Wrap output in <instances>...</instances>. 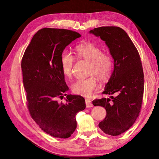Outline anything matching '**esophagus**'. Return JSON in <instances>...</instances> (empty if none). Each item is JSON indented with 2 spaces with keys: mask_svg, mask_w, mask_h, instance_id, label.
<instances>
[{
  "mask_svg": "<svg viewBox=\"0 0 159 159\" xmlns=\"http://www.w3.org/2000/svg\"><path fill=\"white\" fill-rule=\"evenodd\" d=\"M85 103H86V107L87 108H89V107H93V104H92V100H90L89 99H86L85 100Z\"/></svg>",
  "mask_w": 159,
  "mask_h": 159,
  "instance_id": "34e87169",
  "label": "esophagus"
}]
</instances>
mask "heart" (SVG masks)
Returning a JSON list of instances; mask_svg holds the SVG:
<instances>
[{
    "instance_id": "heart-1",
    "label": "heart",
    "mask_w": 159,
    "mask_h": 159,
    "mask_svg": "<svg viewBox=\"0 0 159 159\" xmlns=\"http://www.w3.org/2000/svg\"><path fill=\"white\" fill-rule=\"evenodd\" d=\"M77 57L89 61V75L86 79H78L72 85L73 93L89 97L98 86V79L105 82L110 79L113 70V59L109 53L102 52V50L92 43H83L76 46ZM74 57L70 52H63L61 55L60 63L63 75L70 78L72 74Z\"/></svg>"
}]
</instances>
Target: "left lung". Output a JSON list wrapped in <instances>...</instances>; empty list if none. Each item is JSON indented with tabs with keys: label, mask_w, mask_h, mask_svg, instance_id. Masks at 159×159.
<instances>
[{
	"label": "left lung",
	"mask_w": 159,
	"mask_h": 159,
	"mask_svg": "<svg viewBox=\"0 0 159 159\" xmlns=\"http://www.w3.org/2000/svg\"><path fill=\"white\" fill-rule=\"evenodd\" d=\"M90 33L105 42L114 60V70L102 94L110 98L94 100V106L105 108L107 116L98 126L104 133L117 136L129 129L141 111L144 90L142 64L134 43L124 30L101 26Z\"/></svg>",
	"instance_id": "1"
}]
</instances>
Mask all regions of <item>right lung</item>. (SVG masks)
Masks as SVG:
<instances>
[{
    "instance_id": "obj_1",
    "label": "right lung",
    "mask_w": 159,
    "mask_h": 159,
    "mask_svg": "<svg viewBox=\"0 0 159 159\" xmlns=\"http://www.w3.org/2000/svg\"><path fill=\"white\" fill-rule=\"evenodd\" d=\"M80 36L70 30L42 29L33 35L22 59L30 115L42 130L54 137H70L76 128V115L86 107L82 96L66 93L69 88L60 63L66 47ZM65 95L66 103L59 102Z\"/></svg>"
}]
</instances>
